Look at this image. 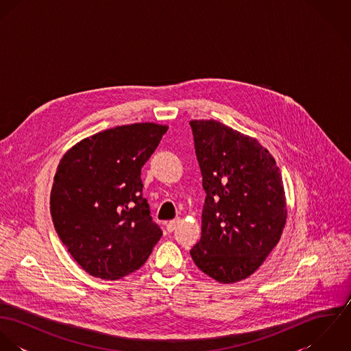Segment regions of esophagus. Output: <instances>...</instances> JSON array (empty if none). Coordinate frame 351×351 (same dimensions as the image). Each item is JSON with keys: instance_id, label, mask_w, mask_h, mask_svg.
<instances>
[{"instance_id": "obj_1", "label": "esophagus", "mask_w": 351, "mask_h": 351, "mask_svg": "<svg viewBox=\"0 0 351 351\" xmlns=\"http://www.w3.org/2000/svg\"><path fill=\"white\" fill-rule=\"evenodd\" d=\"M180 223H181L180 217H177V219H174V220H170V221L166 224V230H167L169 232H173V231L178 227Z\"/></svg>"}]
</instances>
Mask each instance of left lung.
Listing matches in <instances>:
<instances>
[{"mask_svg": "<svg viewBox=\"0 0 351 351\" xmlns=\"http://www.w3.org/2000/svg\"><path fill=\"white\" fill-rule=\"evenodd\" d=\"M206 193L200 242L191 255L221 284L251 276L277 246L287 221L282 177L271 154L216 120L191 121Z\"/></svg>", "mask_w": 351, "mask_h": 351, "instance_id": "left-lung-1", "label": "left lung"}]
</instances>
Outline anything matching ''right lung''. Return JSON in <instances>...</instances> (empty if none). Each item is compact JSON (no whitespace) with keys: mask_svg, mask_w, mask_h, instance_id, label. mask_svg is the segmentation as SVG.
I'll return each mask as SVG.
<instances>
[{"mask_svg":"<svg viewBox=\"0 0 351 351\" xmlns=\"http://www.w3.org/2000/svg\"><path fill=\"white\" fill-rule=\"evenodd\" d=\"M167 128L136 123L105 130L60 159L51 189L52 223L90 276L119 280L138 270L160 239L141 171Z\"/></svg>","mask_w":351,"mask_h":351,"instance_id":"add662e5","label":"right lung"}]
</instances>
